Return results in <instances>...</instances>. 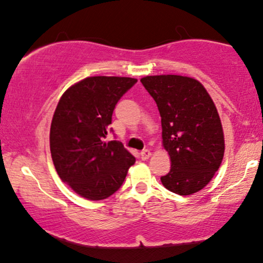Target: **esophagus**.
Segmentation results:
<instances>
[{"label":"esophagus","instance_id":"1","mask_svg":"<svg viewBox=\"0 0 263 263\" xmlns=\"http://www.w3.org/2000/svg\"><path fill=\"white\" fill-rule=\"evenodd\" d=\"M151 157V151H148V149H143L141 152V158L143 159V161H147V159H148Z\"/></svg>","mask_w":263,"mask_h":263}]
</instances>
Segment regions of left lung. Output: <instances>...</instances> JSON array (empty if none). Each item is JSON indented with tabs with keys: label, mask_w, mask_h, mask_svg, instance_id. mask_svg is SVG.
I'll return each mask as SVG.
<instances>
[{
	"label": "left lung",
	"mask_w": 263,
	"mask_h": 263,
	"mask_svg": "<svg viewBox=\"0 0 263 263\" xmlns=\"http://www.w3.org/2000/svg\"><path fill=\"white\" fill-rule=\"evenodd\" d=\"M141 83L158 107L163 146L171 156L162 184L179 195L201 190L219 170L225 143L215 105L198 80L180 75H155Z\"/></svg>",
	"instance_id": "8db88e82"
}]
</instances>
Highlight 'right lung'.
I'll list each match as a JSON object with an SVG mask.
<instances>
[{"label": "right lung", "instance_id": "right-lung-1", "mask_svg": "<svg viewBox=\"0 0 263 263\" xmlns=\"http://www.w3.org/2000/svg\"><path fill=\"white\" fill-rule=\"evenodd\" d=\"M137 80L90 77L63 93L50 126L57 173L75 193L102 200L121 188L135 157L120 141L104 142L116 104Z\"/></svg>", "mask_w": 263, "mask_h": 263}]
</instances>
